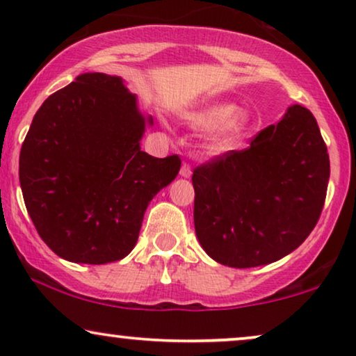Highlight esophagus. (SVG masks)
<instances>
[{
	"label": "esophagus",
	"mask_w": 356,
	"mask_h": 356,
	"mask_svg": "<svg viewBox=\"0 0 356 356\" xmlns=\"http://www.w3.org/2000/svg\"><path fill=\"white\" fill-rule=\"evenodd\" d=\"M191 165H189L188 162H183L181 165V170H179V175H181L183 178H189L191 177Z\"/></svg>",
	"instance_id": "34e87169"
}]
</instances>
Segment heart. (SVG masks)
<instances>
[{"label":"heart","mask_w":356,"mask_h":356,"mask_svg":"<svg viewBox=\"0 0 356 356\" xmlns=\"http://www.w3.org/2000/svg\"><path fill=\"white\" fill-rule=\"evenodd\" d=\"M238 106L235 104H228V102H217L202 106L197 111L189 115V121L197 128H218L221 126L217 133V143L220 145H228L233 140L241 136L246 128L248 118L246 115L236 113Z\"/></svg>","instance_id":"1"}]
</instances>
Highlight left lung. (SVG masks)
I'll list each match as a JSON object with an SVG mask.
<instances>
[{
	"label": "left lung",
	"mask_w": 356,
	"mask_h": 356,
	"mask_svg": "<svg viewBox=\"0 0 356 356\" xmlns=\"http://www.w3.org/2000/svg\"><path fill=\"white\" fill-rule=\"evenodd\" d=\"M330 175L329 154L308 108L290 106L243 150L193 172L194 227L212 259L257 267L296 250L318 223Z\"/></svg>",
	"instance_id": "obj_1"
}]
</instances>
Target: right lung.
Masks as SVG:
<instances>
[{
  "instance_id": "right-lung-1",
  "label": "right lung",
  "mask_w": 356,
  "mask_h": 356,
  "mask_svg": "<svg viewBox=\"0 0 356 356\" xmlns=\"http://www.w3.org/2000/svg\"><path fill=\"white\" fill-rule=\"evenodd\" d=\"M145 120L123 81L86 72L43 102L19 155L38 235L63 259L106 264L136 246L149 202L177 178L179 155L140 150Z\"/></svg>"
}]
</instances>
